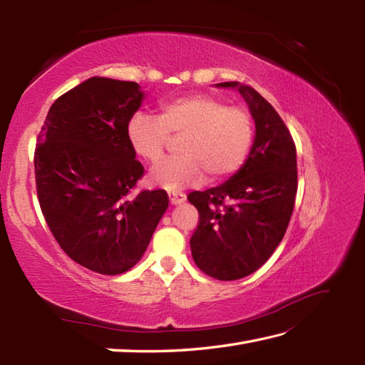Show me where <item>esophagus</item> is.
Masks as SVG:
<instances>
[{
  "mask_svg": "<svg viewBox=\"0 0 365 365\" xmlns=\"http://www.w3.org/2000/svg\"><path fill=\"white\" fill-rule=\"evenodd\" d=\"M169 200L173 205H180L185 202V200H187V196H185L183 192L173 191V192H169Z\"/></svg>",
  "mask_w": 365,
  "mask_h": 365,
  "instance_id": "obj_1",
  "label": "esophagus"
}]
</instances>
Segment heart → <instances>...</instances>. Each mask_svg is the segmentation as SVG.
Returning a JSON list of instances; mask_svg holds the SVG:
<instances>
[{
	"mask_svg": "<svg viewBox=\"0 0 365 365\" xmlns=\"http://www.w3.org/2000/svg\"><path fill=\"white\" fill-rule=\"evenodd\" d=\"M131 150L144 161L163 158L169 138H177L178 157L153 166L149 180L168 191L197 185L208 175L221 180L243 165L252 143V120L245 108L192 94L160 105L158 115L136 111L125 125Z\"/></svg>",
	"mask_w": 365,
	"mask_h": 365,
	"instance_id": "b5f03b06",
	"label": "heart"
}]
</instances>
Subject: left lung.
Listing matches in <instances>:
<instances>
[{"label": "left lung", "mask_w": 365, "mask_h": 365, "mask_svg": "<svg viewBox=\"0 0 365 365\" xmlns=\"http://www.w3.org/2000/svg\"><path fill=\"white\" fill-rule=\"evenodd\" d=\"M215 86L242 94L255 135L243 166L227 182L188 196L199 212L190 245L205 274L235 281L259 269L282 242L298 188L297 147L284 120L257 91L238 81Z\"/></svg>", "instance_id": "left-lung-1"}]
</instances>
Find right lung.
Masks as SVG:
<instances>
[{"label":"right lung","instance_id":"right-lung-1","mask_svg":"<svg viewBox=\"0 0 365 365\" xmlns=\"http://www.w3.org/2000/svg\"><path fill=\"white\" fill-rule=\"evenodd\" d=\"M145 94L138 83L92 76L50 108L34 153L38 204L64 252L100 274L141 260L169 197L131 188L144 174L125 136Z\"/></svg>","mask_w":365,"mask_h":365}]
</instances>
